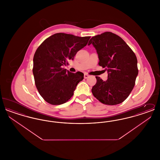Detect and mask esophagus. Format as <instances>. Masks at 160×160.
Wrapping results in <instances>:
<instances>
[{"instance_id":"34e87169","label":"esophagus","mask_w":160,"mask_h":160,"mask_svg":"<svg viewBox=\"0 0 160 160\" xmlns=\"http://www.w3.org/2000/svg\"><path fill=\"white\" fill-rule=\"evenodd\" d=\"M89 77V75H88V74H84V78H88Z\"/></svg>"}]
</instances>
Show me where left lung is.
I'll use <instances>...</instances> for the list:
<instances>
[{"mask_svg":"<svg viewBox=\"0 0 160 160\" xmlns=\"http://www.w3.org/2000/svg\"><path fill=\"white\" fill-rule=\"evenodd\" d=\"M92 44L98 55V65L107 71L108 79L96 77L92 89L93 96L106 105L124 101L132 91L138 75L137 59L129 46L118 35L110 32L93 37Z\"/></svg>","mask_w":160,"mask_h":160,"instance_id":"8db88e82","label":"left lung"}]
</instances>
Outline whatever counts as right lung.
I'll list each match as a JSON object with an SVG mask.
<instances>
[{
	"instance_id": "add662e5",
	"label": "right lung",
	"mask_w": 160,
	"mask_h": 160,
	"mask_svg": "<svg viewBox=\"0 0 160 160\" xmlns=\"http://www.w3.org/2000/svg\"><path fill=\"white\" fill-rule=\"evenodd\" d=\"M90 38L58 33L47 38L37 48L33 60L35 83L41 96L49 104L60 105L68 101L83 80V72H71L63 67L74 59Z\"/></svg>"
}]
</instances>
